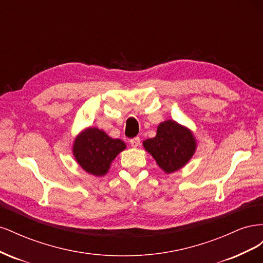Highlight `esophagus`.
<instances>
[{
    "label": "esophagus",
    "instance_id": "1",
    "mask_svg": "<svg viewBox=\"0 0 263 263\" xmlns=\"http://www.w3.org/2000/svg\"><path fill=\"white\" fill-rule=\"evenodd\" d=\"M130 145L133 146V147H139L140 146V138L139 137H135V138H133V139H130Z\"/></svg>",
    "mask_w": 263,
    "mask_h": 263
}]
</instances>
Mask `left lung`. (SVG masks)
Listing matches in <instances>:
<instances>
[{
	"label": "left lung",
	"instance_id": "obj_1",
	"mask_svg": "<svg viewBox=\"0 0 263 263\" xmlns=\"http://www.w3.org/2000/svg\"><path fill=\"white\" fill-rule=\"evenodd\" d=\"M144 147L164 172L172 173L186 164L196 142L187 128L169 119L158 126L156 137L145 140Z\"/></svg>",
	"mask_w": 263,
	"mask_h": 263
}]
</instances>
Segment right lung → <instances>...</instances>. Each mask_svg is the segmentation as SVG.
Masks as SVG:
<instances>
[{"label": "right lung", "instance_id": "obj_1", "mask_svg": "<svg viewBox=\"0 0 263 263\" xmlns=\"http://www.w3.org/2000/svg\"><path fill=\"white\" fill-rule=\"evenodd\" d=\"M125 148L123 140L110 138L103 130L91 127L76 138L73 155L86 172L102 177L108 171L115 157Z\"/></svg>", "mask_w": 263, "mask_h": 263}]
</instances>
